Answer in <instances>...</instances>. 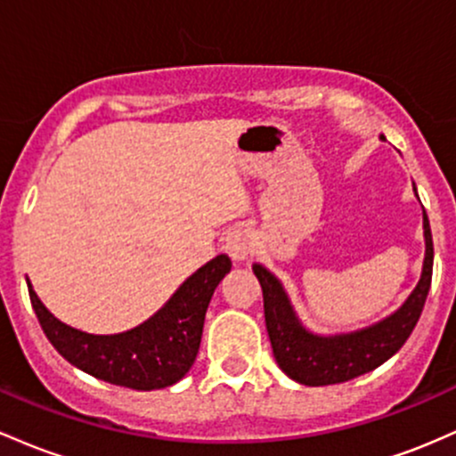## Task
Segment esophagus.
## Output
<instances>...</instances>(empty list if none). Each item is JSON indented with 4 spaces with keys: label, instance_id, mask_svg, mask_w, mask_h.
I'll list each match as a JSON object with an SVG mask.
<instances>
[{
    "label": "esophagus",
    "instance_id": "34e87169",
    "mask_svg": "<svg viewBox=\"0 0 456 456\" xmlns=\"http://www.w3.org/2000/svg\"><path fill=\"white\" fill-rule=\"evenodd\" d=\"M224 249H226L232 260H245L254 252V237L249 234V230L234 228L232 232H228L226 241H224Z\"/></svg>",
    "mask_w": 456,
    "mask_h": 456
}]
</instances>
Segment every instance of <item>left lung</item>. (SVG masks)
<instances>
[{"mask_svg": "<svg viewBox=\"0 0 456 456\" xmlns=\"http://www.w3.org/2000/svg\"><path fill=\"white\" fill-rule=\"evenodd\" d=\"M379 140H383V135H379ZM422 228V273L405 304L386 319L346 334L325 336L310 331L297 316L282 282L260 263L252 265L256 278L263 286L265 323H267L271 349L278 366L290 379L304 386H331V383L351 381L375 370L405 345L420 319L433 278V237L424 208Z\"/></svg>", "mask_w": 456, "mask_h": 456, "instance_id": "left-lung-1", "label": "left lung"}]
</instances>
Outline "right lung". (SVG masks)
Wrapping results in <instances>:
<instances>
[{
	"label": "right lung",
	"instance_id": "right-lung-1",
	"mask_svg": "<svg viewBox=\"0 0 456 456\" xmlns=\"http://www.w3.org/2000/svg\"><path fill=\"white\" fill-rule=\"evenodd\" d=\"M232 263L215 256L176 289L151 319L120 334H88L62 323L45 308L28 282L40 327L55 351L96 379L131 390H161L187 375L196 362L211 297Z\"/></svg>",
	"mask_w": 456,
	"mask_h": 456
}]
</instances>
